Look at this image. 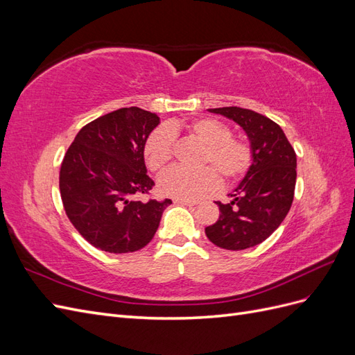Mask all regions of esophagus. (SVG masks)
I'll return each mask as SVG.
<instances>
[{
    "label": "esophagus",
    "mask_w": 355,
    "mask_h": 355,
    "mask_svg": "<svg viewBox=\"0 0 355 355\" xmlns=\"http://www.w3.org/2000/svg\"><path fill=\"white\" fill-rule=\"evenodd\" d=\"M175 202H178V204H182V206H188V207L197 206V204H198V201H188V200H176Z\"/></svg>",
    "instance_id": "34e87169"
}]
</instances>
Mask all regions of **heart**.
Returning a JSON list of instances; mask_svg holds the SVG:
<instances>
[{
    "mask_svg": "<svg viewBox=\"0 0 355 355\" xmlns=\"http://www.w3.org/2000/svg\"><path fill=\"white\" fill-rule=\"evenodd\" d=\"M187 132L202 145L196 158V170H168L159 178L158 188L163 196L194 201L206 197L219 187L241 179L253 163L252 146L244 139L232 137L231 128L214 118H197L187 124H173L170 128L157 127L149 133L144 145V158L148 168L159 173L175 153V136Z\"/></svg>",
    "mask_w": 355,
    "mask_h": 355,
    "instance_id": "1",
    "label": "heart"
}]
</instances>
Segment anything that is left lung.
<instances>
[{
	"label": "left lung",
	"mask_w": 355,
	"mask_h": 355,
	"mask_svg": "<svg viewBox=\"0 0 355 355\" xmlns=\"http://www.w3.org/2000/svg\"><path fill=\"white\" fill-rule=\"evenodd\" d=\"M240 124L250 139L253 163L232 201L219 206V219L206 228L207 239L227 250L261 244L280 227L292 207L296 153L282 127L270 118L239 106L210 110Z\"/></svg>",
	"instance_id": "obj_1"
}]
</instances>
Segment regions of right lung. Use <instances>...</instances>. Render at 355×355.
I'll return each instance as SVG.
<instances>
[{
  "label": "right lung",
  "instance_id": "right-lung-1",
  "mask_svg": "<svg viewBox=\"0 0 355 355\" xmlns=\"http://www.w3.org/2000/svg\"><path fill=\"white\" fill-rule=\"evenodd\" d=\"M159 123L154 112L130 106L85 124L63 157L59 188L71 223L96 249L130 253L157 232L166 198L149 196L154 180L146 175L144 145Z\"/></svg>",
  "mask_w": 355,
  "mask_h": 355
}]
</instances>
